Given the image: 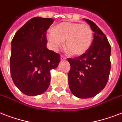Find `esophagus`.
Here are the masks:
<instances>
[{
	"instance_id": "esophagus-1",
	"label": "esophagus",
	"mask_w": 122,
	"mask_h": 122,
	"mask_svg": "<svg viewBox=\"0 0 122 122\" xmlns=\"http://www.w3.org/2000/svg\"><path fill=\"white\" fill-rule=\"evenodd\" d=\"M66 59V57H65V56H64L61 55V60L62 61V60H65V59Z\"/></svg>"
}]
</instances>
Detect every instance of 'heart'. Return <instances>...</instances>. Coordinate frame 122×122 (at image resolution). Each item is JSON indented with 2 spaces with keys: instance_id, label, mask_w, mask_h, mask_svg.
Listing matches in <instances>:
<instances>
[{
  "instance_id": "b5f03b06",
  "label": "heart",
  "mask_w": 122,
  "mask_h": 122,
  "mask_svg": "<svg viewBox=\"0 0 122 122\" xmlns=\"http://www.w3.org/2000/svg\"><path fill=\"white\" fill-rule=\"evenodd\" d=\"M46 37L52 49L56 51L66 41L65 47L72 55L83 54L91 47L93 31L87 24L63 22L54 29H49Z\"/></svg>"
}]
</instances>
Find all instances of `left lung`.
Here are the masks:
<instances>
[{
	"label": "left lung",
	"instance_id": "obj_1",
	"mask_svg": "<svg viewBox=\"0 0 122 122\" xmlns=\"http://www.w3.org/2000/svg\"><path fill=\"white\" fill-rule=\"evenodd\" d=\"M94 31L91 47L85 53L75 58H68L70 64L69 87L78 98H90L106 86L111 69V46L107 37L96 24L83 19Z\"/></svg>",
	"mask_w": 122,
	"mask_h": 122
}]
</instances>
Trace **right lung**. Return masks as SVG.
<instances>
[{
    "label": "right lung",
    "mask_w": 122,
    "mask_h": 122,
    "mask_svg": "<svg viewBox=\"0 0 122 122\" xmlns=\"http://www.w3.org/2000/svg\"><path fill=\"white\" fill-rule=\"evenodd\" d=\"M52 18L35 17L14 35L11 42L10 71L14 84L30 96L44 93L51 81L52 69L60 62V55L47 49L46 31Z\"/></svg>",
    "instance_id": "right-lung-1"
}]
</instances>
